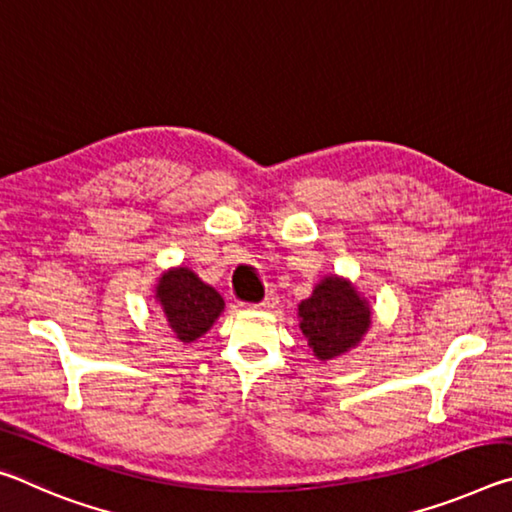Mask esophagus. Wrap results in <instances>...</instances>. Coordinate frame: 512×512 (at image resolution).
Instances as JSON below:
<instances>
[{
  "instance_id": "1",
  "label": "esophagus",
  "mask_w": 512,
  "mask_h": 512,
  "mask_svg": "<svg viewBox=\"0 0 512 512\" xmlns=\"http://www.w3.org/2000/svg\"><path fill=\"white\" fill-rule=\"evenodd\" d=\"M277 305V293L275 291H268L266 298L259 302V305H255V309H273Z\"/></svg>"
}]
</instances>
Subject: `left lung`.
<instances>
[{"instance_id": "obj_1", "label": "left lung", "mask_w": 512, "mask_h": 512, "mask_svg": "<svg viewBox=\"0 0 512 512\" xmlns=\"http://www.w3.org/2000/svg\"><path fill=\"white\" fill-rule=\"evenodd\" d=\"M368 300L339 275H327L298 305L300 329L314 357L336 359L359 345L370 327Z\"/></svg>"}]
</instances>
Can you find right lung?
I'll use <instances>...</instances> for the list:
<instances>
[{
    "label": "right lung",
    "mask_w": 512,
    "mask_h": 512,
    "mask_svg": "<svg viewBox=\"0 0 512 512\" xmlns=\"http://www.w3.org/2000/svg\"><path fill=\"white\" fill-rule=\"evenodd\" d=\"M155 300L160 302L176 339L183 343H194L203 336L223 311L219 293L185 266L162 273L155 287Z\"/></svg>",
    "instance_id": "add662e5"
}]
</instances>
